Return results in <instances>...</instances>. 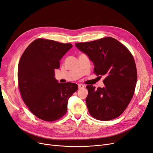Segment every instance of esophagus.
<instances>
[{
  "mask_svg": "<svg viewBox=\"0 0 153 153\" xmlns=\"http://www.w3.org/2000/svg\"><path fill=\"white\" fill-rule=\"evenodd\" d=\"M85 86L84 85H82V84H78V88H79V89H82V88H84Z\"/></svg>",
  "mask_w": 153,
  "mask_h": 153,
  "instance_id": "obj_1",
  "label": "esophagus"
}]
</instances>
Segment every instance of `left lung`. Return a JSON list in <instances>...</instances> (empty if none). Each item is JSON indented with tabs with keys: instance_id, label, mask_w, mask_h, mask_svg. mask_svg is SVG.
<instances>
[{
	"instance_id": "1",
	"label": "left lung",
	"mask_w": 153,
	"mask_h": 153,
	"mask_svg": "<svg viewBox=\"0 0 153 153\" xmlns=\"http://www.w3.org/2000/svg\"><path fill=\"white\" fill-rule=\"evenodd\" d=\"M75 46L93 62L97 75L105 76L104 87H86L85 101L89 114L100 121L119 117L130 102L137 84L133 55L125 46L110 37Z\"/></svg>"
}]
</instances>
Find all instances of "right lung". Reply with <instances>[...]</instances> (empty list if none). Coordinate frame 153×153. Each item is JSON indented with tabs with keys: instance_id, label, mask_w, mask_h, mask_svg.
Instances as JSON below:
<instances>
[{
	"instance_id": "1",
	"label": "right lung",
	"mask_w": 153,
	"mask_h": 153,
	"mask_svg": "<svg viewBox=\"0 0 153 153\" xmlns=\"http://www.w3.org/2000/svg\"><path fill=\"white\" fill-rule=\"evenodd\" d=\"M73 45L38 39L28 46L18 63V81L25 105L36 117L53 121L67 112L68 100L78 89L71 82L59 83L55 69Z\"/></svg>"
}]
</instances>
